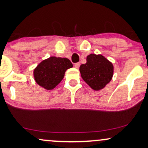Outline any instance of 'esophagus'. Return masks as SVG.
I'll use <instances>...</instances> for the list:
<instances>
[{
	"label": "esophagus",
	"instance_id": "obj_1",
	"mask_svg": "<svg viewBox=\"0 0 148 148\" xmlns=\"http://www.w3.org/2000/svg\"><path fill=\"white\" fill-rule=\"evenodd\" d=\"M74 66L76 69H79V66H80V63L79 62H76V63L75 64Z\"/></svg>",
	"mask_w": 148,
	"mask_h": 148
}]
</instances>
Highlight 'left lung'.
<instances>
[{
  "label": "left lung",
  "mask_w": 148,
  "mask_h": 148,
  "mask_svg": "<svg viewBox=\"0 0 148 148\" xmlns=\"http://www.w3.org/2000/svg\"><path fill=\"white\" fill-rule=\"evenodd\" d=\"M86 60V63L79 67L81 76L93 90H102L112 79L113 64L101 54H91Z\"/></svg>",
  "instance_id": "left-lung-1"
}]
</instances>
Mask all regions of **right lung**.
<instances>
[{
	"label": "right lung",
	"mask_w": 148,
	"mask_h": 148,
	"mask_svg": "<svg viewBox=\"0 0 148 148\" xmlns=\"http://www.w3.org/2000/svg\"><path fill=\"white\" fill-rule=\"evenodd\" d=\"M71 67L73 64L68 58L51 56L36 66L34 77L40 86L51 90L61 82L66 71Z\"/></svg>",
	"instance_id": "add662e5"
}]
</instances>
